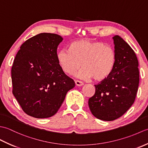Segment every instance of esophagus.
Here are the masks:
<instances>
[{"label":"esophagus","mask_w":148,"mask_h":148,"mask_svg":"<svg viewBox=\"0 0 148 148\" xmlns=\"http://www.w3.org/2000/svg\"><path fill=\"white\" fill-rule=\"evenodd\" d=\"M75 83H76V85L77 86H83L84 83L83 82H81V81H75Z\"/></svg>","instance_id":"1"}]
</instances>
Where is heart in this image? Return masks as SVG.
<instances>
[{
	"instance_id": "heart-1",
	"label": "heart",
	"mask_w": 148,
	"mask_h": 148,
	"mask_svg": "<svg viewBox=\"0 0 148 148\" xmlns=\"http://www.w3.org/2000/svg\"><path fill=\"white\" fill-rule=\"evenodd\" d=\"M56 58L66 74H74L81 66L83 68L77 77L81 79L93 78L96 82L108 79L114 71L116 63V54L112 47L90 39L73 42L70 49L59 50Z\"/></svg>"
}]
</instances>
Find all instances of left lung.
I'll list each match as a JSON object with an SVG mask.
<instances>
[{
	"mask_svg": "<svg viewBox=\"0 0 148 148\" xmlns=\"http://www.w3.org/2000/svg\"><path fill=\"white\" fill-rule=\"evenodd\" d=\"M116 63L108 79L95 86L88 100L92 114L103 121H113L124 114L132 106L139 83V62L134 50L120 36H114Z\"/></svg>",
	"mask_w": 148,
	"mask_h": 148,
	"instance_id": "8db88e82",
	"label": "left lung"
}]
</instances>
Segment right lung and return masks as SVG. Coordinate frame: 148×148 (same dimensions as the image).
<instances>
[{
  "label": "right lung",
  "instance_id": "add662e5",
  "mask_svg": "<svg viewBox=\"0 0 148 148\" xmlns=\"http://www.w3.org/2000/svg\"><path fill=\"white\" fill-rule=\"evenodd\" d=\"M63 38L40 33L23 43L11 69L12 93L23 111L36 118L55 114L68 91L75 86L58 62L57 48Z\"/></svg>",
  "mask_w": 148,
  "mask_h": 148
}]
</instances>
